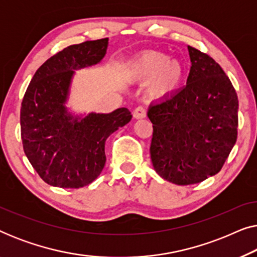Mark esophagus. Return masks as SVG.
I'll return each mask as SVG.
<instances>
[{
  "instance_id": "34e87169",
  "label": "esophagus",
  "mask_w": 257,
  "mask_h": 257,
  "mask_svg": "<svg viewBox=\"0 0 257 257\" xmlns=\"http://www.w3.org/2000/svg\"><path fill=\"white\" fill-rule=\"evenodd\" d=\"M133 117H135L136 119L145 118V117H146V110H145V107H143V106L136 107L135 111H133Z\"/></svg>"
}]
</instances>
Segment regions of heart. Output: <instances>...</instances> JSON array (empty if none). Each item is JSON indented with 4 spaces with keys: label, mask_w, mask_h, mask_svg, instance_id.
<instances>
[{
    "label": "heart",
    "mask_w": 257,
    "mask_h": 257,
    "mask_svg": "<svg viewBox=\"0 0 257 257\" xmlns=\"http://www.w3.org/2000/svg\"><path fill=\"white\" fill-rule=\"evenodd\" d=\"M127 73L136 79H152L151 90L153 94L165 97L180 87L184 79V66L163 52L147 51L130 63Z\"/></svg>",
    "instance_id": "1"
}]
</instances>
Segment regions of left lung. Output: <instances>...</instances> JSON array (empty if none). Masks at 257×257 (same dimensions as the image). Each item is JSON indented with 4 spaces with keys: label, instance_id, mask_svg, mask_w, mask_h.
<instances>
[{
    "label": "left lung",
    "instance_id": "8db88e82",
    "mask_svg": "<svg viewBox=\"0 0 257 257\" xmlns=\"http://www.w3.org/2000/svg\"><path fill=\"white\" fill-rule=\"evenodd\" d=\"M187 84L151 104L150 153L158 174L172 184H198L219 173L237 139L238 99L222 68L188 45Z\"/></svg>",
    "mask_w": 257,
    "mask_h": 257
}]
</instances>
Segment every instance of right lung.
I'll return each instance as SVG.
<instances>
[{"mask_svg": "<svg viewBox=\"0 0 257 257\" xmlns=\"http://www.w3.org/2000/svg\"><path fill=\"white\" fill-rule=\"evenodd\" d=\"M108 38L70 45L42 64L21 106L24 153L48 185L80 188L96 180L106 161L105 142L131 120L126 107L73 117L65 107L75 70L99 63Z\"/></svg>", "mask_w": 257, "mask_h": 257, "instance_id": "right-lung-1", "label": "right lung"}]
</instances>
